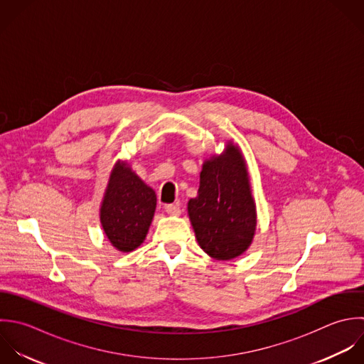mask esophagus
<instances>
[{"label":"esophagus","instance_id":"esophagus-1","mask_svg":"<svg viewBox=\"0 0 364 364\" xmlns=\"http://www.w3.org/2000/svg\"><path fill=\"white\" fill-rule=\"evenodd\" d=\"M164 208L168 215H180L181 214V210L177 204H167Z\"/></svg>","mask_w":364,"mask_h":364}]
</instances>
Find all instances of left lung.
Listing matches in <instances>:
<instances>
[{
    "label": "left lung",
    "mask_w": 364,
    "mask_h": 364,
    "mask_svg": "<svg viewBox=\"0 0 364 364\" xmlns=\"http://www.w3.org/2000/svg\"><path fill=\"white\" fill-rule=\"evenodd\" d=\"M188 217L198 245L211 258L230 261L244 254L257 228L247 164L238 146L205 160L198 196L188 201Z\"/></svg>",
    "instance_id": "left-lung-1"
}]
</instances>
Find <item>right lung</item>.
Segmentation results:
<instances>
[{
	"label": "right lung",
	"mask_w": 364,
	"mask_h": 364,
	"mask_svg": "<svg viewBox=\"0 0 364 364\" xmlns=\"http://www.w3.org/2000/svg\"><path fill=\"white\" fill-rule=\"evenodd\" d=\"M156 210V193L124 161L110 173L100 205V223L110 244L130 252L144 241Z\"/></svg>",
	"instance_id": "1"
}]
</instances>
